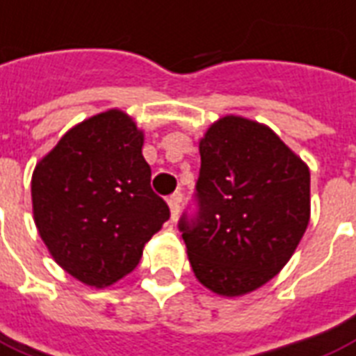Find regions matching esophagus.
Instances as JSON below:
<instances>
[{"mask_svg":"<svg viewBox=\"0 0 356 356\" xmlns=\"http://www.w3.org/2000/svg\"><path fill=\"white\" fill-rule=\"evenodd\" d=\"M168 208H170V219L176 221L178 219V213H180V202H181V195L180 193H172L168 197Z\"/></svg>","mask_w":356,"mask_h":356,"instance_id":"esophagus-1","label":"esophagus"}]
</instances>
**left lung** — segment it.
I'll return each instance as SVG.
<instances>
[{
    "label": "left lung",
    "mask_w": 356,
    "mask_h": 356,
    "mask_svg": "<svg viewBox=\"0 0 356 356\" xmlns=\"http://www.w3.org/2000/svg\"><path fill=\"white\" fill-rule=\"evenodd\" d=\"M199 218L180 231L195 277L244 296L289 263L309 223V168L268 125L219 118L199 143Z\"/></svg>",
    "instance_id": "left-lung-1"
}]
</instances>
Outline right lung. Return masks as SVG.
<instances>
[{"label":"right lung","instance_id":"obj_1","mask_svg":"<svg viewBox=\"0 0 356 356\" xmlns=\"http://www.w3.org/2000/svg\"><path fill=\"white\" fill-rule=\"evenodd\" d=\"M144 131L120 108L67 131L31 176L33 221L56 263L88 287L127 276L167 221L149 188Z\"/></svg>","mask_w":356,"mask_h":356}]
</instances>
